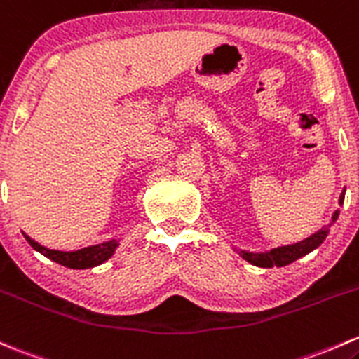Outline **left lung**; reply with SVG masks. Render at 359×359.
<instances>
[{"instance_id": "left-lung-1", "label": "left lung", "mask_w": 359, "mask_h": 359, "mask_svg": "<svg viewBox=\"0 0 359 359\" xmlns=\"http://www.w3.org/2000/svg\"><path fill=\"white\" fill-rule=\"evenodd\" d=\"M344 196H346V189L341 192V196H339V205L341 206L344 205ZM339 213H341V211L335 210L334 215H332V220L329 225H323L322 229L316 230L315 233H311V236L306 237V239L299 241V243L285 244V246L273 248L270 249V251H258V252L246 251V249H239V248H233V249H236V251L239 252V256H243L248 263H251V265L259 266V269H271V266H278V269H280V266L290 265V263L296 262V259L303 258V256H306L308 252L315 251V249L327 239V236H329L330 232V227L337 222Z\"/></svg>"}]
</instances>
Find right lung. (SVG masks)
Instances as JSON below:
<instances>
[{
    "instance_id": "add662e5",
    "label": "right lung",
    "mask_w": 359,
    "mask_h": 359,
    "mask_svg": "<svg viewBox=\"0 0 359 359\" xmlns=\"http://www.w3.org/2000/svg\"><path fill=\"white\" fill-rule=\"evenodd\" d=\"M24 233L25 241L36 249L37 252H41L43 256L50 258L51 262L58 263V265L67 266V269H74V270H84V269H93V266L101 265L107 259H110L115 252V249L118 248V241L116 239H110L104 241L101 244H94V246H88L77 249V251H60V249H50L43 244H39L37 241L30 239L25 232Z\"/></svg>"
}]
</instances>
